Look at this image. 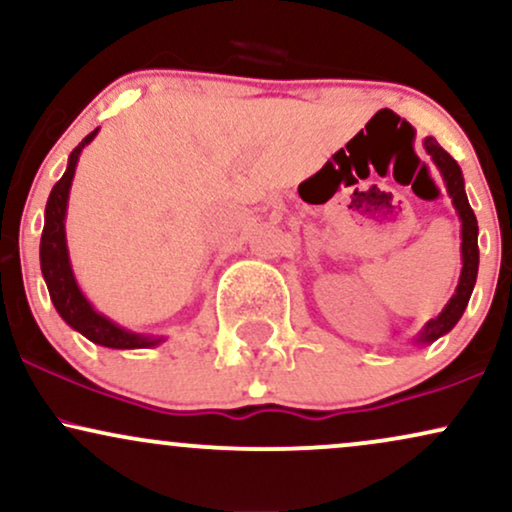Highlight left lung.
I'll use <instances>...</instances> for the list:
<instances>
[{
    "label": "left lung",
    "mask_w": 512,
    "mask_h": 512,
    "mask_svg": "<svg viewBox=\"0 0 512 512\" xmlns=\"http://www.w3.org/2000/svg\"><path fill=\"white\" fill-rule=\"evenodd\" d=\"M424 150H427V155L434 159V164L439 166L443 181H446L448 195L453 197L455 212H458L460 221H463V231H460V236H463V243H460V250H463V272H460L458 288H455L453 298L448 300V305L441 310V315L429 319V322L424 324V329L420 331V336L415 338L417 343H434L436 338L448 334V331L458 324V319L463 317L467 303H470V295H472L474 281H477V269H479V248H477L479 226L470 202H467L463 171H460L458 162H455V159L448 155L439 143H436V138H424Z\"/></svg>",
    "instance_id": "obj_1"
}]
</instances>
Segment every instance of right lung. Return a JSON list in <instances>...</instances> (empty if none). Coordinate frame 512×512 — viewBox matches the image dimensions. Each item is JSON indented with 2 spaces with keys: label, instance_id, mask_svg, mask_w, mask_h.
<instances>
[{
  "label": "right lung",
  "instance_id": "right-lung-1",
  "mask_svg": "<svg viewBox=\"0 0 512 512\" xmlns=\"http://www.w3.org/2000/svg\"><path fill=\"white\" fill-rule=\"evenodd\" d=\"M100 128H95L90 135H85L83 143H78L76 150L71 152L69 166H66L64 176L54 183L52 193H49L47 207H45V229H42L40 238V269L45 276L49 298H52L54 307L71 329H76L78 334L90 338L92 343L104 348H116V350H131V348H150L162 343V336H145V334H133V331L123 329V326L114 324L112 319H107L100 312H95V307L88 303L83 291L78 288L76 276H73L71 260H69V248H66V207H69V190L73 174H76V164L83 147L92 143Z\"/></svg>",
  "mask_w": 512,
  "mask_h": 512
}]
</instances>
